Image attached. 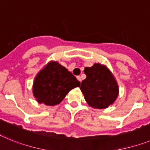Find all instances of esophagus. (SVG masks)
Wrapping results in <instances>:
<instances>
[{"instance_id": "esophagus-1", "label": "esophagus", "mask_w": 150, "mask_h": 150, "mask_svg": "<svg viewBox=\"0 0 150 150\" xmlns=\"http://www.w3.org/2000/svg\"><path fill=\"white\" fill-rule=\"evenodd\" d=\"M77 79H78V80H79V81H80V82H81V76H77Z\"/></svg>"}]
</instances>
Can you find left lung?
Instances as JSON below:
<instances>
[{"label":"left lung","mask_w":150,"mask_h":150,"mask_svg":"<svg viewBox=\"0 0 150 150\" xmlns=\"http://www.w3.org/2000/svg\"><path fill=\"white\" fill-rule=\"evenodd\" d=\"M86 79L81 82V89L89 106L98 109L108 108L114 104L119 93L117 82L105 65L94 64L85 67Z\"/></svg>","instance_id":"1"}]
</instances>
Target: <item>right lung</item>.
Segmentation results:
<instances>
[{
    "mask_svg": "<svg viewBox=\"0 0 150 150\" xmlns=\"http://www.w3.org/2000/svg\"><path fill=\"white\" fill-rule=\"evenodd\" d=\"M80 81L57 62H50L36 75L33 93L37 102L48 106L59 104Z\"/></svg>",
    "mask_w": 150,
    "mask_h": 150,
    "instance_id": "obj_1",
    "label": "right lung"
}]
</instances>
